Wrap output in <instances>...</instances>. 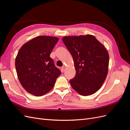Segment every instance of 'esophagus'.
I'll return each mask as SVG.
<instances>
[{"label": "esophagus", "instance_id": "34e87169", "mask_svg": "<svg viewBox=\"0 0 130 130\" xmlns=\"http://www.w3.org/2000/svg\"><path fill=\"white\" fill-rule=\"evenodd\" d=\"M61 68H62V71H64V70H65V66H62Z\"/></svg>", "mask_w": 130, "mask_h": 130}]
</instances>
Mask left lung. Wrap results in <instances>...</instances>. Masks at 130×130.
Instances as JSON below:
<instances>
[{
	"instance_id": "8db88e82",
	"label": "left lung",
	"mask_w": 130,
	"mask_h": 130,
	"mask_svg": "<svg viewBox=\"0 0 130 130\" xmlns=\"http://www.w3.org/2000/svg\"><path fill=\"white\" fill-rule=\"evenodd\" d=\"M62 41L73 58L75 76L71 87L82 96L92 95L104 82L108 73L109 53L92 35L67 36Z\"/></svg>"
}]
</instances>
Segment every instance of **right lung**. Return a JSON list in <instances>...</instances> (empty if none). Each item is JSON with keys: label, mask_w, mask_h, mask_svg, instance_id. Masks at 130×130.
<instances>
[{"label": "right lung", "mask_w": 130, "mask_h": 130, "mask_svg": "<svg viewBox=\"0 0 130 130\" xmlns=\"http://www.w3.org/2000/svg\"><path fill=\"white\" fill-rule=\"evenodd\" d=\"M58 41L57 37L39 36L23 44L18 53L15 61L18 77L22 87L34 96L51 91L61 74L50 57Z\"/></svg>", "instance_id": "right-lung-1"}]
</instances>
